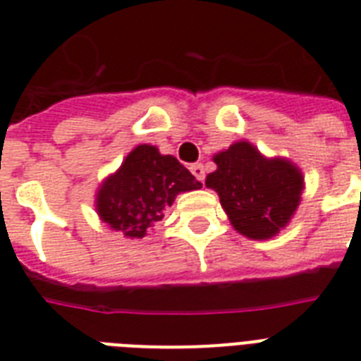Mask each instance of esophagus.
I'll use <instances>...</instances> for the list:
<instances>
[{
  "label": "esophagus",
  "mask_w": 361,
  "mask_h": 361,
  "mask_svg": "<svg viewBox=\"0 0 361 361\" xmlns=\"http://www.w3.org/2000/svg\"><path fill=\"white\" fill-rule=\"evenodd\" d=\"M191 172L198 181H204V178H206V170H204V166L200 163L191 164Z\"/></svg>",
  "instance_id": "esophagus-1"
}]
</instances>
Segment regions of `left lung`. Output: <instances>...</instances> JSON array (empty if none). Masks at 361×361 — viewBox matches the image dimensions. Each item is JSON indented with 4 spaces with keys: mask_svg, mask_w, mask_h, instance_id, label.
<instances>
[{
    "mask_svg": "<svg viewBox=\"0 0 361 361\" xmlns=\"http://www.w3.org/2000/svg\"><path fill=\"white\" fill-rule=\"evenodd\" d=\"M217 170L206 187L219 195L231 225L249 240L277 236L296 214L305 189L302 170L285 157H264L251 142L238 140L215 153Z\"/></svg>",
    "mask_w": 361,
    "mask_h": 361,
    "instance_id": "obj_1",
    "label": "left lung"
}]
</instances>
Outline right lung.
Segmentation results:
<instances>
[{"mask_svg":"<svg viewBox=\"0 0 361 361\" xmlns=\"http://www.w3.org/2000/svg\"><path fill=\"white\" fill-rule=\"evenodd\" d=\"M200 187L202 183L174 155H163L152 144H138L99 185L95 212L110 231L142 240L180 192Z\"/></svg>","mask_w":361,"mask_h":361,"instance_id":"add662e5","label":"right lung"}]
</instances>
